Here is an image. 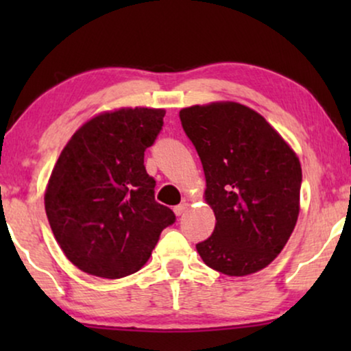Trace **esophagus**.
<instances>
[{"label":"esophagus","mask_w":351,"mask_h":351,"mask_svg":"<svg viewBox=\"0 0 351 351\" xmlns=\"http://www.w3.org/2000/svg\"><path fill=\"white\" fill-rule=\"evenodd\" d=\"M186 209H189V204L182 203V204H179V206H176L174 213H176V215H182V214H185Z\"/></svg>","instance_id":"esophagus-1"}]
</instances>
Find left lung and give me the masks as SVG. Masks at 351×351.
<instances>
[{"mask_svg":"<svg viewBox=\"0 0 351 351\" xmlns=\"http://www.w3.org/2000/svg\"><path fill=\"white\" fill-rule=\"evenodd\" d=\"M182 128L206 176L215 228L196 244L206 265L228 276L265 268L299 217L302 167L282 137L254 110L234 102L180 110Z\"/></svg>","mask_w":351,"mask_h":351,"instance_id":"8db88e82","label":"left lung"}]
</instances>
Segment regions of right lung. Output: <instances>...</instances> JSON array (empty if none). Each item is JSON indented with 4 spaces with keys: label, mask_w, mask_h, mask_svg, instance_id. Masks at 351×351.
Returning a JSON list of instances; mask_svg holds the SVG:
<instances>
[{
    "label": "right lung",
    "mask_w": 351,
    "mask_h": 351,
    "mask_svg": "<svg viewBox=\"0 0 351 351\" xmlns=\"http://www.w3.org/2000/svg\"><path fill=\"white\" fill-rule=\"evenodd\" d=\"M165 110L121 108L81 126L62 150L45 195L51 230L66 258L108 280L145 265L176 214L155 201L143 156Z\"/></svg>",
    "instance_id": "1"
}]
</instances>
